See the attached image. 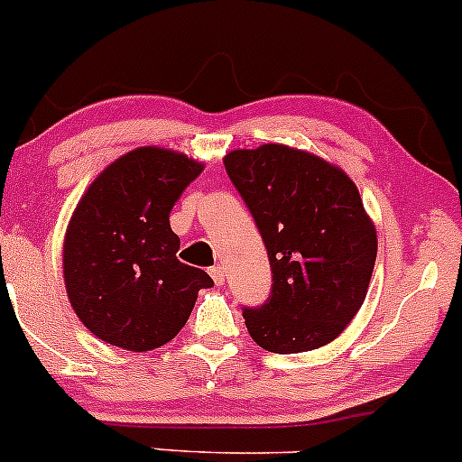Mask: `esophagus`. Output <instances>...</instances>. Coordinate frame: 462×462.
I'll return each mask as SVG.
<instances>
[{
  "mask_svg": "<svg viewBox=\"0 0 462 462\" xmlns=\"http://www.w3.org/2000/svg\"><path fill=\"white\" fill-rule=\"evenodd\" d=\"M208 273H211L213 282H216V284L225 282V266H220V264L211 266V269H208Z\"/></svg>",
  "mask_w": 462,
  "mask_h": 462,
  "instance_id": "1",
  "label": "esophagus"
}]
</instances>
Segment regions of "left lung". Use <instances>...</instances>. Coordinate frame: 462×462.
Segmentation results:
<instances>
[{
    "label": "left lung",
    "instance_id": "obj_1",
    "mask_svg": "<svg viewBox=\"0 0 462 462\" xmlns=\"http://www.w3.org/2000/svg\"><path fill=\"white\" fill-rule=\"evenodd\" d=\"M226 173L269 255L271 293L245 307L246 329L273 354L336 340L367 296L378 237L349 175L284 144L231 151Z\"/></svg>",
    "mask_w": 462,
    "mask_h": 462
}]
</instances>
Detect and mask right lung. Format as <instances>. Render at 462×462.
<instances>
[{"label":"right lung","instance_id":"add662e5","mask_svg":"<svg viewBox=\"0 0 462 462\" xmlns=\"http://www.w3.org/2000/svg\"><path fill=\"white\" fill-rule=\"evenodd\" d=\"M204 164L142 146L108 164L75 207L64 282L84 327L128 351L166 345L187 325L207 271L182 264L169 213Z\"/></svg>","mask_w":462,"mask_h":462}]
</instances>
